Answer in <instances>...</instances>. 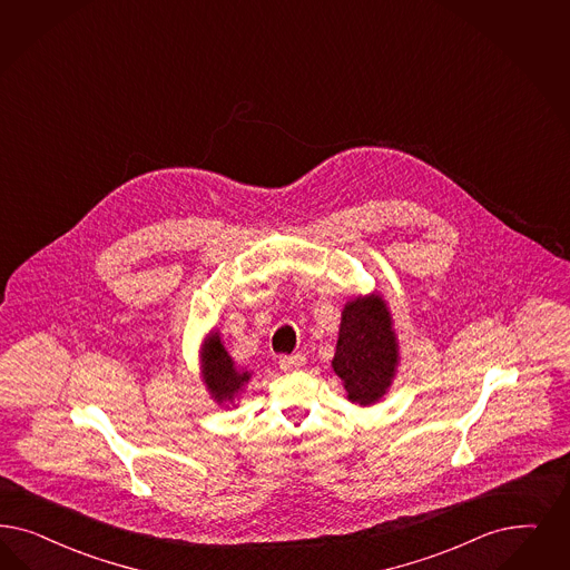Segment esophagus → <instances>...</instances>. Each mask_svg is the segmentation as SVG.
<instances>
[{
  "label": "esophagus",
  "instance_id": "esophagus-1",
  "mask_svg": "<svg viewBox=\"0 0 570 570\" xmlns=\"http://www.w3.org/2000/svg\"><path fill=\"white\" fill-rule=\"evenodd\" d=\"M277 364H279L282 371H298V368L305 366V355H279V362H277Z\"/></svg>",
  "mask_w": 570,
  "mask_h": 570
}]
</instances>
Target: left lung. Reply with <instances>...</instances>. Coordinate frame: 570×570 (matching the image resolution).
Segmentation results:
<instances>
[{
	"label": "left lung",
	"instance_id": "1",
	"mask_svg": "<svg viewBox=\"0 0 570 570\" xmlns=\"http://www.w3.org/2000/svg\"><path fill=\"white\" fill-rule=\"evenodd\" d=\"M397 362L392 320L379 296L355 298L345 305L333 368L350 400L368 406L392 383Z\"/></svg>",
	"mask_w": 570,
	"mask_h": 570
}]
</instances>
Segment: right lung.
Segmentation results:
<instances>
[{
    "mask_svg": "<svg viewBox=\"0 0 570 570\" xmlns=\"http://www.w3.org/2000/svg\"><path fill=\"white\" fill-rule=\"evenodd\" d=\"M204 379L210 393L215 395L218 402L232 400L239 387L248 381V373H239L232 362L229 354L225 352V347L220 345L218 334H210L206 345H204Z\"/></svg>",
    "mask_w": 570,
    "mask_h": 570,
    "instance_id": "1",
    "label": "right lung"
}]
</instances>
